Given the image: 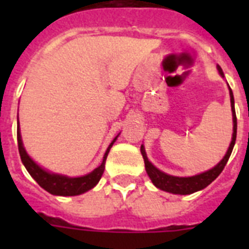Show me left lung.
Listing matches in <instances>:
<instances>
[{
  "mask_svg": "<svg viewBox=\"0 0 249 249\" xmlns=\"http://www.w3.org/2000/svg\"><path fill=\"white\" fill-rule=\"evenodd\" d=\"M217 70L220 72V75L224 77V72L221 70L220 66H217ZM229 93H230V102H231V112H232V137L230 146H229L228 151L225 154L220 163L211 168L209 170H205L203 173L195 174L191 177H177V176H170L160 169H158L154 164L148 160L146 151H144V146H141V154L143 156L144 166H146V172H147L148 177L152 181V183L158 187V189L166 191L170 194H178V195H189L194 194L196 191L205 189L207 186L211 185L214 179L221 174L224 170L225 165L228 163L229 158L231 155L232 148L235 144L236 140V115H235V107H234V95H232V90L229 86Z\"/></svg>",
  "mask_w": 249,
  "mask_h": 249,
  "instance_id": "1",
  "label": "left lung"
}]
</instances>
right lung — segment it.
<instances>
[{
    "instance_id": "add662e5",
    "label": "right lung",
    "mask_w": 249,
    "mask_h": 249,
    "mask_svg": "<svg viewBox=\"0 0 249 249\" xmlns=\"http://www.w3.org/2000/svg\"><path fill=\"white\" fill-rule=\"evenodd\" d=\"M18 147H19V154H20L21 163L24 164L25 169L28 170L31 177L38 183L44 190L52 195H58V196H75V195H81V194L89 191L97 185L99 179H101L102 174L105 172V164L107 155H108L109 150L117 140V137L120 136V133L117 134L113 141L109 143L108 148L106 150L105 156H103V161L98 168L90 172V173L81 176V177H68L64 174H58L49 172L40 166L31 156L27 154L24 146H23V141L20 136V128H19V119H18Z\"/></svg>"
}]
</instances>
